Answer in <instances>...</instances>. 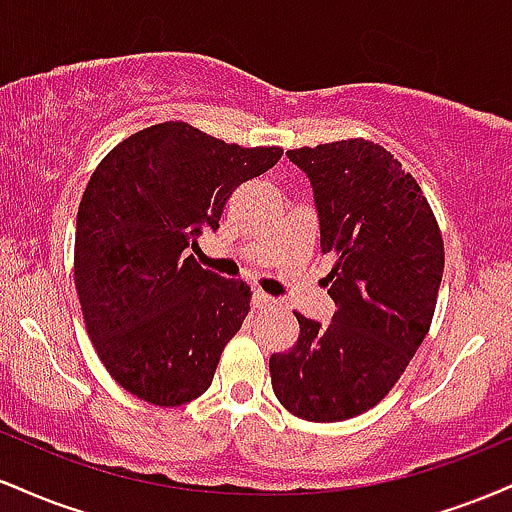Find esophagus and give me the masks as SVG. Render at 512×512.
Here are the masks:
<instances>
[{
	"label": "esophagus",
	"mask_w": 512,
	"mask_h": 512,
	"mask_svg": "<svg viewBox=\"0 0 512 512\" xmlns=\"http://www.w3.org/2000/svg\"><path fill=\"white\" fill-rule=\"evenodd\" d=\"M252 305H255L257 310H267V308H274L276 301L272 296H267V293L255 291V293H252Z\"/></svg>",
	"instance_id": "esophagus-1"
}]
</instances>
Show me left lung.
<instances>
[{
  "label": "left lung",
  "mask_w": 512,
  "mask_h": 512,
  "mask_svg": "<svg viewBox=\"0 0 512 512\" xmlns=\"http://www.w3.org/2000/svg\"><path fill=\"white\" fill-rule=\"evenodd\" d=\"M308 175L330 325L296 313L301 334L272 354L274 395L305 421L354 419L383 399L431 327L443 279V238L424 192L383 146L366 139L286 151Z\"/></svg>",
  "instance_id": "obj_1"
}]
</instances>
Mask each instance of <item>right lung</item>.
Segmentation results:
<instances>
[{
    "mask_svg": "<svg viewBox=\"0 0 512 512\" xmlns=\"http://www.w3.org/2000/svg\"><path fill=\"white\" fill-rule=\"evenodd\" d=\"M281 154L163 122L93 170L76 214L74 284L98 358L127 392L156 407L207 392L248 315L250 286L202 269L187 250L219 228L233 190Z\"/></svg>",
    "mask_w": 512,
    "mask_h": 512,
    "instance_id": "add662e5",
    "label": "right lung"
}]
</instances>
